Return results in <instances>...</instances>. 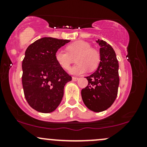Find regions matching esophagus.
<instances>
[{"mask_svg":"<svg viewBox=\"0 0 147 147\" xmlns=\"http://www.w3.org/2000/svg\"><path fill=\"white\" fill-rule=\"evenodd\" d=\"M72 81H73V82H76V81H77V80H78L79 78H78V77H72Z\"/></svg>","mask_w":147,"mask_h":147,"instance_id":"obj_1","label":"esophagus"}]
</instances>
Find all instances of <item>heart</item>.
I'll return each instance as SVG.
<instances>
[{"instance_id": "1", "label": "heart", "mask_w": 147, "mask_h": 147, "mask_svg": "<svg viewBox=\"0 0 147 147\" xmlns=\"http://www.w3.org/2000/svg\"><path fill=\"white\" fill-rule=\"evenodd\" d=\"M68 51L59 49L55 54L57 63L62 68H69L72 61V58H76L77 65L69 69V72L72 75H79L86 73L89 70L92 71L98 67L100 62L99 52L92 48L90 43L79 41L72 43L67 47Z\"/></svg>"}]
</instances>
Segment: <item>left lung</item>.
<instances>
[{"mask_svg":"<svg viewBox=\"0 0 147 147\" xmlns=\"http://www.w3.org/2000/svg\"><path fill=\"white\" fill-rule=\"evenodd\" d=\"M99 47L100 62L97 70L86 77L88 84L82 90V100L94 112H102L111 107L117 95L119 63L112 46L103 40L96 41Z\"/></svg>","mask_w":147,"mask_h":147,"instance_id":"obj_1","label":"left lung"}]
</instances>
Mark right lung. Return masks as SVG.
<instances>
[{"instance_id": "obj_1", "label": "right lung", "mask_w": 147, "mask_h": 147, "mask_svg": "<svg viewBox=\"0 0 147 147\" xmlns=\"http://www.w3.org/2000/svg\"><path fill=\"white\" fill-rule=\"evenodd\" d=\"M70 40L43 37L28 46L22 63L25 97L36 111L51 113L59 106L72 77L55 61L57 50Z\"/></svg>"}]
</instances>
